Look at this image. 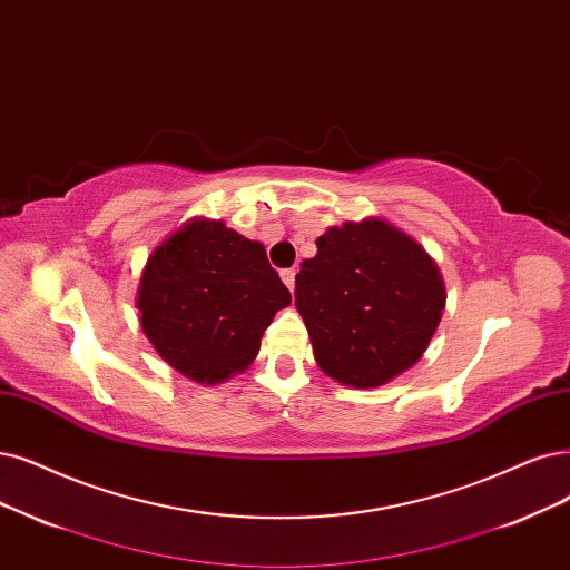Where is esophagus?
Returning a JSON list of instances; mask_svg holds the SVG:
<instances>
[{
    "label": "esophagus",
    "mask_w": 570,
    "mask_h": 570,
    "mask_svg": "<svg viewBox=\"0 0 570 570\" xmlns=\"http://www.w3.org/2000/svg\"><path fill=\"white\" fill-rule=\"evenodd\" d=\"M282 282L288 286V291L296 288V269H293V267L282 269Z\"/></svg>",
    "instance_id": "obj_1"
}]
</instances>
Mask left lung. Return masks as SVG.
<instances>
[{"label":"left lung","instance_id":"left-lung-1","mask_svg":"<svg viewBox=\"0 0 570 570\" xmlns=\"http://www.w3.org/2000/svg\"><path fill=\"white\" fill-rule=\"evenodd\" d=\"M296 307L314 360L335 383L368 390L420 362L446 307L434 258L385 218L333 225L301 263Z\"/></svg>","mask_w":570,"mask_h":570}]
</instances>
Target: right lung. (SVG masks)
Wrapping results in <instances>:
<instances>
[{
    "label": "right lung",
    "instance_id": "obj_1",
    "mask_svg": "<svg viewBox=\"0 0 570 570\" xmlns=\"http://www.w3.org/2000/svg\"><path fill=\"white\" fill-rule=\"evenodd\" d=\"M291 293L261 242L223 220L193 218L174 229L140 272L136 309L161 360L202 385L244 373Z\"/></svg>",
    "mask_w": 570,
    "mask_h": 570
}]
</instances>
